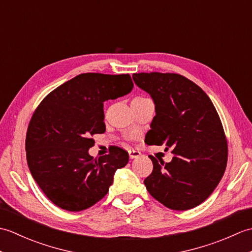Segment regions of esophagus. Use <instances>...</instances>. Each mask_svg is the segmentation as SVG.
I'll return each instance as SVG.
<instances>
[{
	"instance_id": "obj_1",
	"label": "esophagus",
	"mask_w": 252,
	"mask_h": 252,
	"mask_svg": "<svg viewBox=\"0 0 252 252\" xmlns=\"http://www.w3.org/2000/svg\"><path fill=\"white\" fill-rule=\"evenodd\" d=\"M129 156L131 159H134V158L140 157L141 153L138 151H134V149H131V151H129Z\"/></svg>"
}]
</instances>
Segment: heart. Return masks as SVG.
I'll list each match as a JSON object with an SVG mask.
<instances>
[{
    "label": "heart",
    "mask_w": 252,
    "mask_h": 252,
    "mask_svg": "<svg viewBox=\"0 0 252 252\" xmlns=\"http://www.w3.org/2000/svg\"><path fill=\"white\" fill-rule=\"evenodd\" d=\"M136 98H144V97H136Z\"/></svg>",
    "instance_id": "heart-1"
}]
</instances>
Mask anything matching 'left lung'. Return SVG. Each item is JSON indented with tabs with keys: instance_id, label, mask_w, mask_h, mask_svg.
<instances>
[{
	"instance_id": "8db88e82",
	"label": "left lung",
	"mask_w": 252,
	"mask_h": 252,
	"mask_svg": "<svg viewBox=\"0 0 252 252\" xmlns=\"http://www.w3.org/2000/svg\"><path fill=\"white\" fill-rule=\"evenodd\" d=\"M132 77L155 103L156 116L145 142L173 148L170 162L149 156L154 169L144 184L155 199L172 210L197 207L215 190L227 163V142L216 107L202 89L181 74L141 72Z\"/></svg>"
}]
</instances>
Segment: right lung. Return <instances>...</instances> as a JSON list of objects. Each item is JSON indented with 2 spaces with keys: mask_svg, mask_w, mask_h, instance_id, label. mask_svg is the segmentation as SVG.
Masks as SVG:
<instances>
[{
  "mask_svg": "<svg viewBox=\"0 0 252 252\" xmlns=\"http://www.w3.org/2000/svg\"><path fill=\"white\" fill-rule=\"evenodd\" d=\"M130 74L81 73L37 106L26 136L27 162L46 197L63 210L82 211L108 192L117 169L129 161L118 146L93 158L91 136L106 131L104 101L130 93Z\"/></svg>",
  "mask_w": 252,
  "mask_h": 252,
  "instance_id": "right-lung-1",
  "label": "right lung"
}]
</instances>
